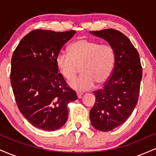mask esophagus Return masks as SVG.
Segmentation results:
<instances>
[{"instance_id": "esophagus-1", "label": "esophagus", "mask_w": 156, "mask_h": 156, "mask_svg": "<svg viewBox=\"0 0 156 156\" xmlns=\"http://www.w3.org/2000/svg\"><path fill=\"white\" fill-rule=\"evenodd\" d=\"M82 95H83V93H82V92H77V96H78V98H79V99H80V98H81Z\"/></svg>"}]
</instances>
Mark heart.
Instances as JSON below:
<instances>
[{
    "mask_svg": "<svg viewBox=\"0 0 156 156\" xmlns=\"http://www.w3.org/2000/svg\"><path fill=\"white\" fill-rule=\"evenodd\" d=\"M115 63V51L109 44L81 39L69 47V53L60 52L55 58L58 72L64 79H73L80 67L81 76L69 82L76 91L93 88L95 83H104L112 74Z\"/></svg>",
    "mask_w": 156,
    "mask_h": 156,
    "instance_id": "obj_1",
    "label": "heart"
}]
</instances>
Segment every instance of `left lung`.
<instances>
[{
	"instance_id": "8db88e82",
	"label": "left lung",
	"mask_w": 156,
	"mask_h": 156,
	"mask_svg": "<svg viewBox=\"0 0 156 156\" xmlns=\"http://www.w3.org/2000/svg\"><path fill=\"white\" fill-rule=\"evenodd\" d=\"M105 39L115 51L112 76L103 89L94 92L96 101L89 113L96 130L110 131L124 123L138 102L142 68L137 50L120 31L112 28L90 31Z\"/></svg>"
}]
</instances>
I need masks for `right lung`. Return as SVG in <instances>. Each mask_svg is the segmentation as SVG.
Here are the masks:
<instances>
[{"label": "right lung", "mask_w": 156, "mask_h": 156, "mask_svg": "<svg viewBox=\"0 0 156 156\" xmlns=\"http://www.w3.org/2000/svg\"><path fill=\"white\" fill-rule=\"evenodd\" d=\"M76 33L34 30L21 39L12 55L10 78L16 103L39 129L62 128L68 119V103L78 99L55 64L61 48Z\"/></svg>", "instance_id": "1"}]
</instances>
